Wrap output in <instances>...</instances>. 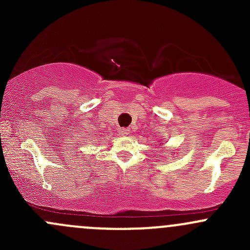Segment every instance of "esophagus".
<instances>
[{
  "instance_id": "1",
  "label": "esophagus",
  "mask_w": 250,
  "mask_h": 250,
  "mask_svg": "<svg viewBox=\"0 0 250 250\" xmlns=\"http://www.w3.org/2000/svg\"><path fill=\"white\" fill-rule=\"evenodd\" d=\"M129 133H130V130L128 129V128H121V129H120V134L123 135V137H127Z\"/></svg>"
}]
</instances>
